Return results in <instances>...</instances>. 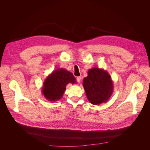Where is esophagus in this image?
Segmentation results:
<instances>
[{"label": "esophagus", "instance_id": "34e87169", "mask_svg": "<svg viewBox=\"0 0 150 150\" xmlns=\"http://www.w3.org/2000/svg\"><path fill=\"white\" fill-rule=\"evenodd\" d=\"M81 78L80 76L77 77V78H76V80H77V81H78V83H80L81 82Z\"/></svg>", "mask_w": 150, "mask_h": 150}]
</instances>
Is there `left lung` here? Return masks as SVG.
Segmentation results:
<instances>
[{
  "instance_id": "8db88e82",
  "label": "left lung",
  "mask_w": 150,
  "mask_h": 150,
  "mask_svg": "<svg viewBox=\"0 0 150 150\" xmlns=\"http://www.w3.org/2000/svg\"><path fill=\"white\" fill-rule=\"evenodd\" d=\"M83 86L89 101L94 105L106 103L113 93L111 77L103 69L93 67L84 78Z\"/></svg>"
}]
</instances>
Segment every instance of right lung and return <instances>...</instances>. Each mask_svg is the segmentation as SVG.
Returning a JSON list of instances; mask_svg holds the SVG:
<instances>
[{
	"instance_id": "right-lung-1",
	"label": "right lung",
	"mask_w": 150,
	"mask_h": 150,
	"mask_svg": "<svg viewBox=\"0 0 150 150\" xmlns=\"http://www.w3.org/2000/svg\"><path fill=\"white\" fill-rule=\"evenodd\" d=\"M76 84V78L71 72L65 69H57L45 79L42 87V93L47 100L57 101L63 96L66 86Z\"/></svg>"
}]
</instances>
